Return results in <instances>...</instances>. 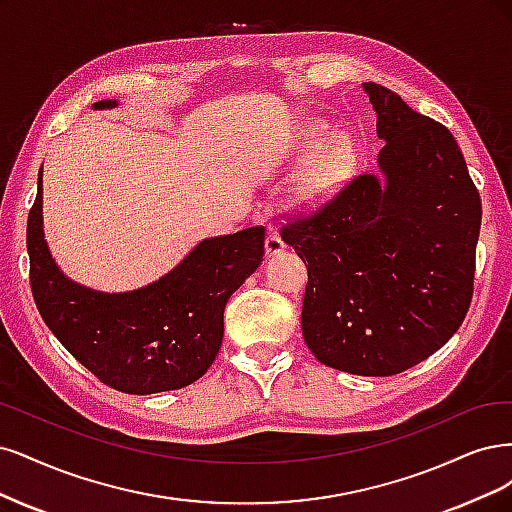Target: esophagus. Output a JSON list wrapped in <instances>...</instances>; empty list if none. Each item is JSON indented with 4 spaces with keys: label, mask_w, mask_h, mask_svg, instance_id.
I'll return each mask as SVG.
<instances>
[{
    "label": "esophagus",
    "mask_w": 512,
    "mask_h": 512,
    "mask_svg": "<svg viewBox=\"0 0 512 512\" xmlns=\"http://www.w3.org/2000/svg\"><path fill=\"white\" fill-rule=\"evenodd\" d=\"M287 249V244H285V240L280 238L278 234H268V238H266V255H278V253H283Z\"/></svg>",
    "instance_id": "obj_1"
}]
</instances>
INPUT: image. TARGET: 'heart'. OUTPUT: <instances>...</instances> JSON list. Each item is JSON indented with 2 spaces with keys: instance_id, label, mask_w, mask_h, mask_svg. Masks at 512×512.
<instances>
[{
  "instance_id": "1",
  "label": "heart",
  "mask_w": 512,
  "mask_h": 512,
  "mask_svg": "<svg viewBox=\"0 0 512 512\" xmlns=\"http://www.w3.org/2000/svg\"><path fill=\"white\" fill-rule=\"evenodd\" d=\"M327 129L310 125L304 136V151H310L300 172L295 174V195L306 204L329 200L355 168V148L346 138L327 143Z\"/></svg>"
}]
</instances>
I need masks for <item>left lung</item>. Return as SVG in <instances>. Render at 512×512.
<instances>
[{
  "mask_svg": "<svg viewBox=\"0 0 512 512\" xmlns=\"http://www.w3.org/2000/svg\"><path fill=\"white\" fill-rule=\"evenodd\" d=\"M378 170L293 214L280 236L308 263L302 334L321 364L393 376L436 353L474 291L481 195L457 140L374 82Z\"/></svg>",
  "mask_w": 512,
  "mask_h": 512,
  "instance_id": "1",
  "label": "left lung"
}]
</instances>
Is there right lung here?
Here are the masks:
<instances>
[{
    "label": "right lung",
    "mask_w": 512,
    "mask_h": 512,
    "mask_svg": "<svg viewBox=\"0 0 512 512\" xmlns=\"http://www.w3.org/2000/svg\"><path fill=\"white\" fill-rule=\"evenodd\" d=\"M117 102H97L110 108ZM263 225L208 238L157 283L100 293L65 278L42 232V170L27 217L29 285L48 329L82 366L112 389L134 395L197 381L217 357L225 304L263 261Z\"/></svg>",
    "instance_id": "right-lung-1"
}]
</instances>
